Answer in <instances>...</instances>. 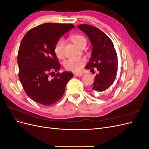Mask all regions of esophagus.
Wrapping results in <instances>:
<instances>
[{
  "label": "esophagus",
  "instance_id": "1",
  "mask_svg": "<svg viewBox=\"0 0 149 149\" xmlns=\"http://www.w3.org/2000/svg\"><path fill=\"white\" fill-rule=\"evenodd\" d=\"M73 74L76 76H83V74L81 73H74Z\"/></svg>",
  "mask_w": 149,
  "mask_h": 149
}]
</instances>
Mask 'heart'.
Listing matches in <instances>:
<instances>
[{
  "instance_id": "b5f03b06",
  "label": "heart",
  "mask_w": 149,
  "mask_h": 149,
  "mask_svg": "<svg viewBox=\"0 0 149 149\" xmlns=\"http://www.w3.org/2000/svg\"><path fill=\"white\" fill-rule=\"evenodd\" d=\"M71 42L74 43L79 48H82L86 46L87 41L83 35L76 34L70 37ZM65 40L63 38H60L56 42L54 46V52L57 58L62 59L65 56ZM86 63V60L83 58H69L65 61L63 65L65 68L70 71L78 72L81 70Z\"/></svg>"
}]
</instances>
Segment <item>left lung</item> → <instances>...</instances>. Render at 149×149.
<instances>
[{
    "label": "left lung",
    "mask_w": 149,
    "mask_h": 149,
    "mask_svg": "<svg viewBox=\"0 0 149 149\" xmlns=\"http://www.w3.org/2000/svg\"><path fill=\"white\" fill-rule=\"evenodd\" d=\"M78 27L88 35L93 45L91 58L86 68H96V74L92 88L94 94L104 91L113 84L118 71V59L114 44L107 35L98 28L87 24Z\"/></svg>",
    "instance_id": "1"
}]
</instances>
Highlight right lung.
Masks as SVG:
<instances>
[{"mask_svg":"<svg viewBox=\"0 0 149 149\" xmlns=\"http://www.w3.org/2000/svg\"><path fill=\"white\" fill-rule=\"evenodd\" d=\"M74 27L71 24L45 23L29 30L22 38L17 56L19 77L26 94L44 106L63 96L71 72H57L60 64L54 52L56 42Z\"/></svg>","mask_w":149,"mask_h":149,"instance_id":"obj_1","label":"right lung"}]
</instances>
